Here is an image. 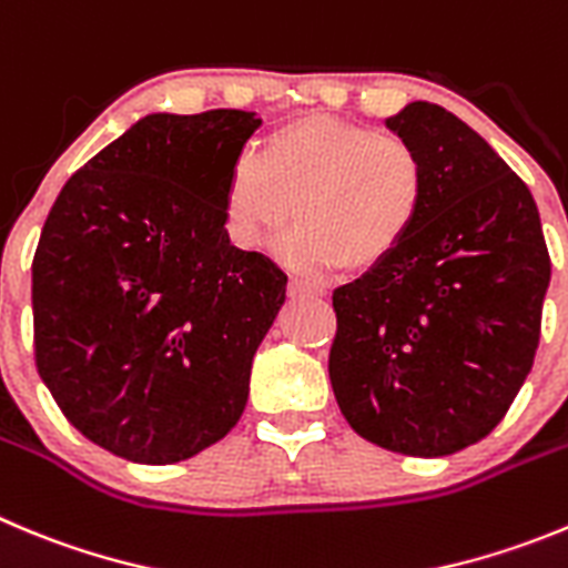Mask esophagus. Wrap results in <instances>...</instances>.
Listing matches in <instances>:
<instances>
[{
    "label": "esophagus",
    "instance_id": "1",
    "mask_svg": "<svg viewBox=\"0 0 568 568\" xmlns=\"http://www.w3.org/2000/svg\"><path fill=\"white\" fill-rule=\"evenodd\" d=\"M290 295L293 298H301V295H310V298H321L324 295V287H318V284H312V281L306 278H290Z\"/></svg>",
    "mask_w": 568,
    "mask_h": 568
}]
</instances>
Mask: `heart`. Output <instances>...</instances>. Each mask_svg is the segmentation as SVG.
<instances>
[{
    "mask_svg": "<svg viewBox=\"0 0 568 568\" xmlns=\"http://www.w3.org/2000/svg\"><path fill=\"white\" fill-rule=\"evenodd\" d=\"M428 202V165L410 140L332 114L273 129L262 158L242 154L225 180L233 242L264 247L290 220L281 256L304 273L386 264L408 242Z\"/></svg>",
    "mask_w": 568,
    "mask_h": 568,
    "instance_id": "b5f03b06",
    "label": "heart"
}]
</instances>
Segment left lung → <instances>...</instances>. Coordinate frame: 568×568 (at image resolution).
Wrapping results in <instances>:
<instances>
[{
	"label": "left lung",
	"mask_w": 568,
	"mask_h": 568,
	"mask_svg": "<svg viewBox=\"0 0 568 568\" xmlns=\"http://www.w3.org/2000/svg\"><path fill=\"white\" fill-rule=\"evenodd\" d=\"M428 165V202L386 264L332 293L329 379L346 423L405 456L485 439L524 386L552 262L524 180L454 112L386 121Z\"/></svg>",
	"instance_id": "1"
}]
</instances>
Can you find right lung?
<instances>
[{"instance_id":"right-lung-1","label":"right lung","mask_w":568,"mask_h":568,"mask_svg":"<svg viewBox=\"0 0 568 568\" xmlns=\"http://www.w3.org/2000/svg\"><path fill=\"white\" fill-rule=\"evenodd\" d=\"M256 112L145 114L78 169L33 256L36 368L95 445L174 465L239 423L287 275L225 231Z\"/></svg>"}]
</instances>
